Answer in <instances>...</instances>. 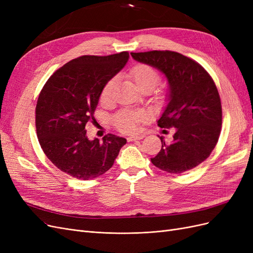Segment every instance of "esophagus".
<instances>
[{
	"instance_id": "obj_1",
	"label": "esophagus",
	"mask_w": 253,
	"mask_h": 253,
	"mask_svg": "<svg viewBox=\"0 0 253 253\" xmlns=\"http://www.w3.org/2000/svg\"><path fill=\"white\" fill-rule=\"evenodd\" d=\"M143 138V135H133L127 137V141H136V140H140Z\"/></svg>"
}]
</instances>
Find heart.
Returning a JSON list of instances; mask_svg holds the SVG:
<instances>
[{"label": "heart", "mask_w": 253, "mask_h": 253, "mask_svg": "<svg viewBox=\"0 0 253 253\" xmlns=\"http://www.w3.org/2000/svg\"><path fill=\"white\" fill-rule=\"evenodd\" d=\"M129 77H131L136 85L138 86L141 90L145 89H153L154 88L159 80H160V75L155 70L154 67L139 63L134 65L131 70L128 72ZM117 85V79L116 78H111L105 82L101 89L100 94V100L103 103H109L112 101L115 88ZM144 119V113L142 112H134V111H121L119 112L116 116L114 117V125L121 132L125 133H132L135 132L137 129V124L139 121Z\"/></svg>", "instance_id": "b5f03b06"}]
</instances>
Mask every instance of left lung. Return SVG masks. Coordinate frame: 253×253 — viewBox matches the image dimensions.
Wrapping results in <instances>:
<instances>
[{
    "mask_svg": "<svg viewBox=\"0 0 253 253\" xmlns=\"http://www.w3.org/2000/svg\"><path fill=\"white\" fill-rule=\"evenodd\" d=\"M138 62L163 72L169 81V103L157 121L160 127H176L173 142L151 158L158 169L180 174L208 158L221 129V103L211 76L196 61L172 50L131 52Z\"/></svg>",
    "mask_w": 253,
    "mask_h": 253,
    "instance_id": "left-lung-1",
    "label": "left lung"
}]
</instances>
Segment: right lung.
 <instances>
[{
	"label": "right lung",
	"mask_w": 253,
	"mask_h": 253,
	"mask_svg": "<svg viewBox=\"0 0 253 253\" xmlns=\"http://www.w3.org/2000/svg\"><path fill=\"white\" fill-rule=\"evenodd\" d=\"M128 52L81 56L64 64L44 84L36 106V128L45 155L58 169L88 180L109 171L126 139L114 134L89 140L85 126L105 82L122 70Z\"/></svg>",
	"instance_id": "right-lung-1"
}]
</instances>
